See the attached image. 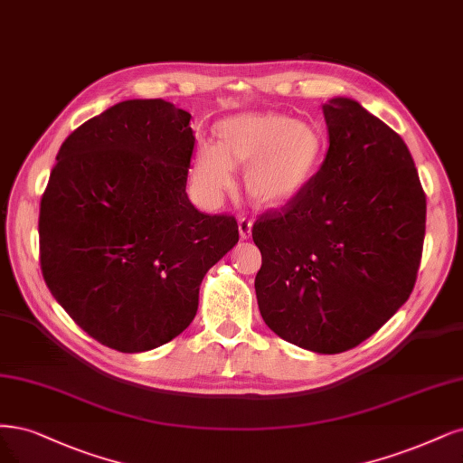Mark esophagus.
Listing matches in <instances>:
<instances>
[{"instance_id": "esophagus-1", "label": "esophagus", "mask_w": 463, "mask_h": 463, "mask_svg": "<svg viewBox=\"0 0 463 463\" xmlns=\"http://www.w3.org/2000/svg\"><path fill=\"white\" fill-rule=\"evenodd\" d=\"M237 228H239V237L249 239L250 232H252V222L247 220L245 216H239L237 218Z\"/></svg>"}]
</instances>
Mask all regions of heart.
<instances>
[{"mask_svg": "<svg viewBox=\"0 0 463 463\" xmlns=\"http://www.w3.org/2000/svg\"><path fill=\"white\" fill-rule=\"evenodd\" d=\"M218 146L199 141L191 178L206 201L232 185V168L245 166L249 199L260 209H281L307 189L326 151L324 134L310 122L278 113H245L216 126Z\"/></svg>", "mask_w": 463, "mask_h": 463, "instance_id": "obj_1", "label": "heart"}]
</instances>
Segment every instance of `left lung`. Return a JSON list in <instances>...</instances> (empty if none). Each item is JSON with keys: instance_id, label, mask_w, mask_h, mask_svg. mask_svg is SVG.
<instances>
[{"instance_id": "obj_1", "label": "left lung", "mask_w": 463, "mask_h": 463, "mask_svg": "<svg viewBox=\"0 0 463 463\" xmlns=\"http://www.w3.org/2000/svg\"><path fill=\"white\" fill-rule=\"evenodd\" d=\"M329 151L307 189L262 214L254 279L266 326L287 343L339 354L408 300L425 237V194L402 137L350 98L322 105Z\"/></svg>"}]
</instances>
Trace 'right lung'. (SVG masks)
Here are the masks:
<instances>
[{"instance_id": "add662e5", "label": "right lung", "mask_w": 463, "mask_h": 463, "mask_svg": "<svg viewBox=\"0 0 463 463\" xmlns=\"http://www.w3.org/2000/svg\"><path fill=\"white\" fill-rule=\"evenodd\" d=\"M191 115L128 99L76 128L40 204L43 279L101 345L146 353L194 322L206 272L239 241L237 222L203 214L185 185Z\"/></svg>"}]
</instances>
